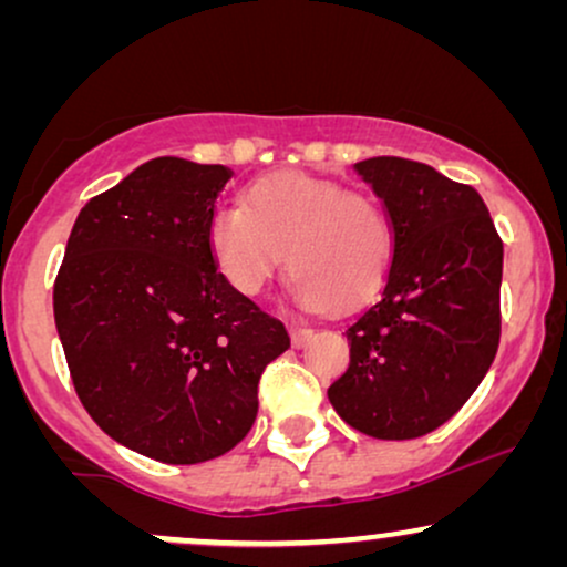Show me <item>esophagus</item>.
Segmentation results:
<instances>
[{"mask_svg": "<svg viewBox=\"0 0 567 567\" xmlns=\"http://www.w3.org/2000/svg\"><path fill=\"white\" fill-rule=\"evenodd\" d=\"M311 336H315V330L311 328H306V324H298V322H290V341L296 349H301L303 343H309Z\"/></svg>", "mask_w": 567, "mask_h": 567, "instance_id": "1", "label": "esophagus"}]
</instances>
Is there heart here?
<instances>
[{
	"mask_svg": "<svg viewBox=\"0 0 567 567\" xmlns=\"http://www.w3.org/2000/svg\"><path fill=\"white\" fill-rule=\"evenodd\" d=\"M207 250L239 296H258L288 250L292 292L309 309L368 301L386 279L394 229L373 194L338 181L282 171L247 186L243 207L207 218Z\"/></svg>",
	"mask_w": 567,
	"mask_h": 567,
	"instance_id": "obj_1",
	"label": "heart"
}]
</instances>
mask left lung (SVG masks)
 Returning <instances> with one entry per match:
<instances>
[{"label": "left lung", "mask_w": 567, "mask_h": 567, "mask_svg": "<svg viewBox=\"0 0 567 567\" xmlns=\"http://www.w3.org/2000/svg\"><path fill=\"white\" fill-rule=\"evenodd\" d=\"M394 229L383 292L347 328L336 413L375 440L424 437L485 379L501 338V243L483 197L424 162L354 165Z\"/></svg>", "instance_id": "1"}]
</instances>
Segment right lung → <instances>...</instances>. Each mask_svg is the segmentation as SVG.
<instances>
[{
    "label": "right lung",
    "instance_id": "obj_1",
    "mask_svg": "<svg viewBox=\"0 0 567 567\" xmlns=\"http://www.w3.org/2000/svg\"><path fill=\"white\" fill-rule=\"evenodd\" d=\"M231 171L157 157L82 207L55 277V328L90 419L162 464L229 453L258 413L285 324L226 285L207 218Z\"/></svg>",
    "mask_w": 567,
    "mask_h": 567
}]
</instances>
